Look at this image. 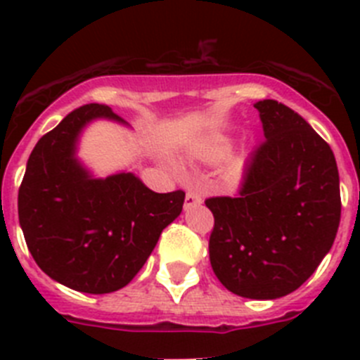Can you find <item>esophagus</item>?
Here are the masks:
<instances>
[{"label":"esophagus","mask_w":360,"mask_h":360,"mask_svg":"<svg viewBox=\"0 0 360 360\" xmlns=\"http://www.w3.org/2000/svg\"><path fill=\"white\" fill-rule=\"evenodd\" d=\"M198 203H202V196L196 193V191H187L186 195V209L193 207V205H198Z\"/></svg>","instance_id":"1"}]
</instances>
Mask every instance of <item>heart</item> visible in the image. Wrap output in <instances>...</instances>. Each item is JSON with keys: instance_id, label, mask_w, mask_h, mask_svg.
<instances>
[{"instance_id": "1", "label": "heart", "mask_w": 360, "mask_h": 360, "mask_svg": "<svg viewBox=\"0 0 360 360\" xmlns=\"http://www.w3.org/2000/svg\"><path fill=\"white\" fill-rule=\"evenodd\" d=\"M225 153H227V144L221 141H212L202 148V155L209 160H218V158L224 157Z\"/></svg>"}]
</instances>
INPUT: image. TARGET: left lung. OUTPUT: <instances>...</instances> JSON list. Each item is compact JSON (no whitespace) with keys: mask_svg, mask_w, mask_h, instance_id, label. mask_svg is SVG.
<instances>
[{"mask_svg":"<svg viewBox=\"0 0 360 360\" xmlns=\"http://www.w3.org/2000/svg\"><path fill=\"white\" fill-rule=\"evenodd\" d=\"M265 141L250 153L236 196H212L209 259L232 294L276 299L297 290L332 249L341 221L330 146L303 117L265 98Z\"/></svg>","mask_w":360,"mask_h":360,"instance_id":"1","label":"left lung"}]
</instances>
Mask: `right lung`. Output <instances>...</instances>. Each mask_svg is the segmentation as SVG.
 <instances>
[{
  "instance_id": "right-lung-1",
  "label": "right lung",
  "mask_w": 360,
  "mask_h": 360,
  "mask_svg": "<svg viewBox=\"0 0 360 360\" xmlns=\"http://www.w3.org/2000/svg\"><path fill=\"white\" fill-rule=\"evenodd\" d=\"M97 117L122 120L104 104H84L41 136L19 186L18 214L44 274L73 290L110 294L144 266L186 193H155L131 173L91 178L73 153Z\"/></svg>"
}]
</instances>
